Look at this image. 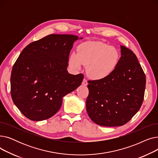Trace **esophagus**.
Returning a JSON list of instances; mask_svg holds the SVG:
<instances>
[{
    "instance_id": "obj_1",
    "label": "esophagus",
    "mask_w": 158,
    "mask_h": 158,
    "mask_svg": "<svg viewBox=\"0 0 158 158\" xmlns=\"http://www.w3.org/2000/svg\"><path fill=\"white\" fill-rule=\"evenodd\" d=\"M82 85H83L85 86H86L88 85V82H87L86 79H83V81H82Z\"/></svg>"
}]
</instances>
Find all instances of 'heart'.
<instances>
[{"label": "heart", "instance_id": "obj_1", "mask_svg": "<svg viewBox=\"0 0 158 158\" xmlns=\"http://www.w3.org/2000/svg\"><path fill=\"white\" fill-rule=\"evenodd\" d=\"M119 60L120 53L115 47L101 41H87L78 47L77 53L71 54L69 64L75 70L85 65L89 77L101 79L114 70Z\"/></svg>", "mask_w": 158, "mask_h": 158}]
</instances>
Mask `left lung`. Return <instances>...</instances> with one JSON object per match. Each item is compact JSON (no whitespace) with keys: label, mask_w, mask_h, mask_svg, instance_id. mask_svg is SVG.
<instances>
[{"label":"left lung","mask_w":158,"mask_h":158,"mask_svg":"<svg viewBox=\"0 0 158 158\" xmlns=\"http://www.w3.org/2000/svg\"><path fill=\"white\" fill-rule=\"evenodd\" d=\"M114 70L107 77L88 81L86 111L99 126H121L139 111L143 101L146 77L134 52L123 45Z\"/></svg>","instance_id":"obj_1"}]
</instances>
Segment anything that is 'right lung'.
<instances>
[{"mask_svg": "<svg viewBox=\"0 0 158 158\" xmlns=\"http://www.w3.org/2000/svg\"><path fill=\"white\" fill-rule=\"evenodd\" d=\"M78 39L72 35H50L31 43L19 55L11 72V95L29 120L52 117L60 109L63 97L81 85L83 74L72 75L66 70Z\"/></svg>", "mask_w": 158, "mask_h": 158, "instance_id": "1", "label": "right lung"}]
</instances>
